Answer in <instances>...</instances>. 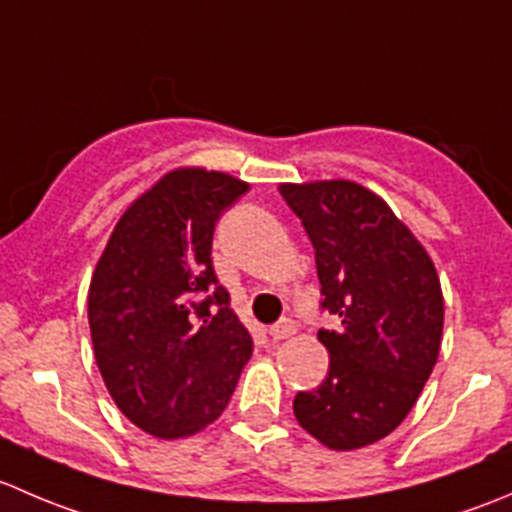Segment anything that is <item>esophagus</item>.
<instances>
[{"mask_svg": "<svg viewBox=\"0 0 512 512\" xmlns=\"http://www.w3.org/2000/svg\"><path fill=\"white\" fill-rule=\"evenodd\" d=\"M294 332H297V324H294V319H289V317L280 319V322L272 324V327H270V337L275 339V342H280V339L292 337Z\"/></svg>", "mask_w": 512, "mask_h": 512, "instance_id": "obj_1", "label": "esophagus"}]
</instances>
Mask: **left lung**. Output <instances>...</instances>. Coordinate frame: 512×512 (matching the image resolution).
Listing matches in <instances>:
<instances>
[{
    "label": "left lung",
    "mask_w": 512,
    "mask_h": 512,
    "mask_svg": "<svg viewBox=\"0 0 512 512\" xmlns=\"http://www.w3.org/2000/svg\"><path fill=\"white\" fill-rule=\"evenodd\" d=\"M314 247L327 379L294 396L299 426L334 451L389 436L436 366L443 294L436 267L394 210L352 180L280 185Z\"/></svg>",
    "instance_id": "left-lung-1"
}]
</instances>
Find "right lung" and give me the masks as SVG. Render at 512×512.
<instances>
[{
  "label": "right lung",
  "instance_id": "add662e5",
  "mask_svg": "<svg viewBox=\"0 0 512 512\" xmlns=\"http://www.w3.org/2000/svg\"><path fill=\"white\" fill-rule=\"evenodd\" d=\"M245 193L232 175L173 170L123 213L91 277L96 364L118 409L151 436L213 423L252 356L210 257L215 223Z\"/></svg>",
  "mask_w": 512,
  "mask_h": 512
}]
</instances>
